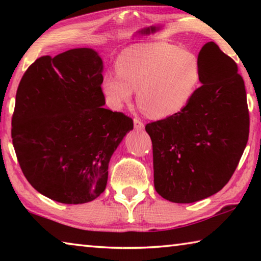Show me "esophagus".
I'll return each instance as SVG.
<instances>
[{
    "label": "esophagus",
    "mask_w": 261,
    "mask_h": 261,
    "mask_svg": "<svg viewBox=\"0 0 261 261\" xmlns=\"http://www.w3.org/2000/svg\"><path fill=\"white\" fill-rule=\"evenodd\" d=\"M134 124H135V127L137 130H141V129H144V123L141 122L139 118H137V117H135L134 118Z\"/></svg>",
    "instance_id": "esophagus-1"
}]
</instances>
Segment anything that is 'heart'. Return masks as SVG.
Instances as JSON below:
<instances>
[{"label": "heart", "instance_id": "b5f03b06", "mask_svg": "<svg viewBox=\"0 0 261 261\" xmlns=\"http://www.w3.org/2000/svg\"><path fill=\"white\" fill-rule=\"evenodd\" d=\"M116 70L101 84L108 105L121 109L138 90L141 108L155 120L180 112L197 91L201 74L196 55L165 42L127 47L118 56Z\"/></svg>", "mask_w": 261, "mask_h": 261}]
</instances>
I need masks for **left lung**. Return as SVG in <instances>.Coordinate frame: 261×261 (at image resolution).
I'll return each instance as SVG.
<instances>
[{
  "label": "left lung",
  "instance_id": "8db88e82",
  "mask_svg": "<svg viewBox=\"0 0 261 261\" xmlns=\"http://www.w3.org/2000/svg\"><path fill=\"white\" fill-rule=\"evenodd\" d=\"M198 61L202 85L188 105L145 126L153 145L154 188L178 204L219 192L249 139L245 85L235 61L212 41L202 46Z\"/></svg>",
  "mask_w": 261,
  "mask_h": 261
}]
</instances>
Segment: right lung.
<instances>
[{"label": "right lung", "mask_w": 261, "mask_h": 261, "mask_svg": "<svg viewBox=\"0 0 261 261\" xmlns=\"http://www.w3.org/2000/svg\"><path fill=\"white\" fill-rule=\"evenodd\" d=\"M103 63L91 48L42 56L16 94L11 138L29 183L55 201L84 204L105 191L108 165L134 121L103 108Z\"/></svg>", "instance_id": "obj_1"}]
</instances>
